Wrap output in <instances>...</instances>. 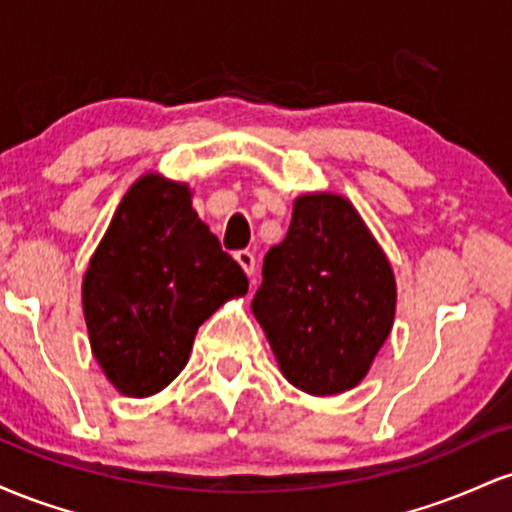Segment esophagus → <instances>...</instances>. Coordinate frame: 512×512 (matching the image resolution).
<instances>
[{
	"label": "esophagus",
	"mask_w": 512,
	"mask_h": 512,
	"mask_svg": "<svg viewBox=\"0 0 512 512\" xmlns=\"http://www.w3.org/2000/svg\"><path fill=\"white\" fill-rule=\"evenodd\" d=\"M236 260H238L240 267L245 269V274H248V276L255 274V255H252L250 250H238Z\"/></svg>",
	"instance_id": "34e87169"
}]
</instances>
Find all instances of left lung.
I'll return each mask as SVG.
<instances>
[{
    "label": "left lung",
    "mask_w": 512,
    "mask_h": 512,
    "mask_svg": "<svg viewBox=\"0 0 512 512\" xmlns=\"http://www.w3.org/2000/svg\"><path fill=\"white\" fill-rule=\"evenodd\" d=\"M390 262L339 195H305L262 264L252 313L291 385L339 395L368 373L395 320Z\"/></svg>",
    "instance_id": "left-lung-1"
}]
</instances>
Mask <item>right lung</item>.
Wrapping results in <instances>:
<instances>
[{
	"mask_svg": "<svg viewBox=\"0 0 512 512\" xmlns=\"http://www.w3.org/2000/svg\"><path fill=\"white\" fill-rule=\"evenodd\" d=\"M248 276L199 221L187 185L129 187L84 276L93 356L122 395L149 397L185 368L195 334Z\"/></svg>",
	"mask_w": 512,
	"mask_h": 512,
	"instance_id": "add662e5",
	"label": "right lung"
}]
</instances>
